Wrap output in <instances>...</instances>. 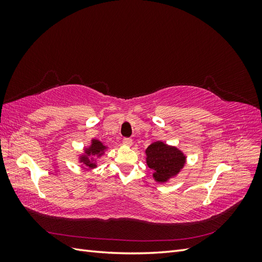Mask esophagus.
Here are the masks:
<instances>
[{
  "label": "esophagus",
  "mask_w": 262,
  "mask_h": 262,
  "mask_svg": "<svg viewBox=\"0 0 262 262\" xmlns=\"http://www.w3.org/2000/svg\"><path fill=\"white\" fill-rule=\"evenodd\" d=\"M122 143L124 145H128V146H131L132 145V139L131 138H124L122 140Z\"/></svg>",
  "instance_id": "1"
}]
</instances>
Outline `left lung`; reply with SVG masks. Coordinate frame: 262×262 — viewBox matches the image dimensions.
Returning <instances> with one entry per match:
<instances>
[{
    "label": "left lung",
    "mask_w": 262,
    "mask_h": 262,
    "mask_svg": "<svg viewBox=\"0 0 262 262\" xmlns=\"http://www.w3.org/2000/svg\"><path fill=\"white\" fill-rule=\"evenodd\" d=\"M146 163L154 170L153 177L158 182H165L176 176L184 167L186 157L176 147L163 142H154L146 148Z\"/></svg>",
    "instance_id": "8db88e82"
}]
</instances>
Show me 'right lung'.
Returning a JSON list of instances; mask_svg holds the SVG:
<instances>
[{"label":"right lung","instance_id":"right-lung-1","mask_svg":"<svg viewBox=\"0 0 262 262\" xmlns=\"http://www.w3.org/2000/svg\"><path fill=\"white\" fill-rule=\"evenodd\" d=\"M106 148V146L101 143L100 141H98V140H93V142H92V145L89 147V148H86L85 149V153H86V155L85 156H82V158H81V162H83L87 167H91V168H93V167H95V165L91 160L92 158H89V156L90 157H93V156H95V155H97V156H99V155H101L102 154V152H104V149Z\"/></svg>","mask_w":262,"mask_h":262}]
</instances>
